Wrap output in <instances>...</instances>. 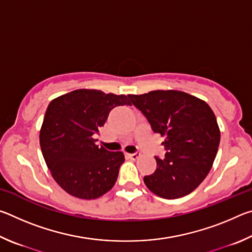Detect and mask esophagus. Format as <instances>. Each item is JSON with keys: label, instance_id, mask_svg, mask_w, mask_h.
<instances>
[{"label": "esophagus", "instance_id": "obj_1", "mask_svg": "<svg viewBox=\"0 0 252 252\" xmlns=\"http://www.w3.org/2000/svg\"><path fill=\"white\" fill-rule=\"evenodd\" d=\"M140 156H141V155H140L139 152H135V153H130V155H127V157H129L131 160H138L139 158H140Z\"/></svg>", "mask_w": 252, "mask_h": 252}]
</instances>
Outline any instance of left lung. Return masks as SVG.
<instances>
[{"label": "left lung", "instance_id": "obj_1", "mask_svg": "<svg viewBox=\"0 0 252 252\" xmlns=\"http://www.w3.org/2000/svg\"><path fill=\"white\" fill-rule=\"evenodd\" d=\"M127 97L152 130L164 136V158L155 157L156 172L143 178L149 190L164 199L192 192L210 171L220 143V130L210 106L193 95L173 90Z\"/></svg>", "mask_w": 252, "mask_h": 252}]
</instances>
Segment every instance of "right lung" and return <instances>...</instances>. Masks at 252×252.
Masks as SVG:
<instances>
[{
  "label": "right lung",
  "mask_w": 252,
  "mask_h": 252,
  "mask_svg": "<svg viewBox=\"0 0 252 252\" xmlns=\"http://www.w3.org/2000/svg\"><path fill=\"white\" fill-rule=\"evenodd\" d=\"M130 105L126 95L75 90L51 101L40 131V146L54 180L67 193L95 199L112 189L123 153L96 146L94 134L110 111Z\"/></svg>",
  "instance_id": "right-lung-1"
}]
</instances>
